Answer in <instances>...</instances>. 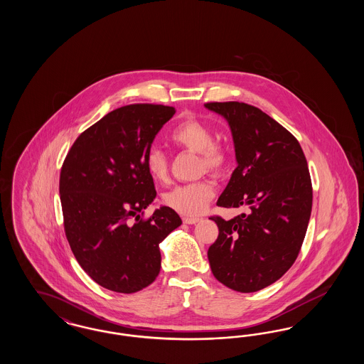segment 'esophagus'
<instances>
[{"mask_svg": "<svg viewBox=\"0 0 364 364\" xmlns=\"http://www.w3.org/2000/svg\"><path fill=\"white\" fill-rule=\"evenodd\" d=\"M199 221H200V218H198V217H183V223L188 224V225H193Z\"/></svg>", "mask_w": 364, "mask_h": 364, "instance_id": "34e87169", "label": "esophagus"}]
</instances>
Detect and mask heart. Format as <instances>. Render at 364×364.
Instances as JSON below:
<instances>
[{
	"label": "heart",
	"mask_w": 364,
	"mask_h": 364,
	"mask_svg": "<svg viewBox=\"0 0 364 364\" xmlns=\"http://www.w3.org/2000/svg\"><path fill=\"white\" fill-rule=\"evenodd\" d=\"M174 146L184 149L199 156V169L211 173H224L230 162V154L225 146L214 140L213 129L206 122L198 119H186L178 122L169 134ZM146 169L150 176L162 181L168 176V158L158 150L151 149L146 156ZM215 186L210 180H199L188 184L176 186L164 193V203L174 211L192 217L200 214L213 199Z\"/></svg>",
	"instance_id": "heart-1"
}]
</instances>
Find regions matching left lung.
I'll use <instances>...</instances> for the list:
<instances>
[{
  "instance_id": "obj_1",
  "label": "left lung",
  "mask_w": 364,
  "mask_h": 364,
  "mask_svg": "<svg viewBox=\"0 0 364 364\" xmlns=\"http://www.w3.org/2000/svg\"><path fill=\"white\" fill-rule=\"evenodd\" d=\"M205 106L229 122L237 159L217 205L248 208L229 221L211 217L220 233L208 248L210 267L228 288L257 292L282 277L300 252L312 208L307 159L297 139L258 107Z\"/></svg>"
}]
</instances>
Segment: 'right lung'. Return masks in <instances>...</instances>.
Instances as JSON below:
<instances>
[{
  "instance_id": "right-lung-1",
  "label": "right lung",
  "mask_w": 364,
  "mask_h": 364,
  "mask_svg": "<svg viewBox=\"0 0 364 364\" xmlns=\"http://www.w3.org/2000/svg\"><path fill=\"white\" fill-rule=\"evenodd\" d=\"M172 106L132 104L107 113L72 144L60 173L64 230L82 269L119 294L149 287L161 269L159 242L181 218L156 199L146 156Z\"/></svg>"
}]
</instances>
